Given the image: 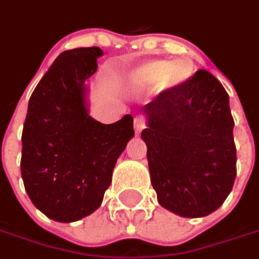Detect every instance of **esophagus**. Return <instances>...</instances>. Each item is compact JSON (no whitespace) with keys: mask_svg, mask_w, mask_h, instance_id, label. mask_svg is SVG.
Masks as SVG:
<instances>
[{"mask_svg":"<svg viewBox=\"0 0 259 259\" xmlns=\"http://www.w3.org/2000/svg\"><path fill=\"white\" fill-rule=\"evenodd\" d=\"M146 127V123H144V120L141 118H136L135 119V130L136 133L139 135V133H141L143 132V129Z\"/></svg>","mask_w":259,"mask_h":259,"instance_id":"34e87169","label":"esophagus"}]
</instances>
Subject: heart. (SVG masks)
<instances>
[{"label":"heart","mask_w":259,"mask_h":259,"mask_svg":"<svg viewBox=\"0 0 259 259\" xmlns=\"http://www.w3.org/2000/svg\"><path fill=\"white\" fill-rule=\"evenodd\" d=\"M190 62L155 59L133 69L127 76V84L136 91H143L155 85L158 91H172L185 84L191 77Z\"/></svg>","instance_id":"1"}]
</instances>
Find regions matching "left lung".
Listing matches in <instances>:
<instances>
[{"label":"left lung","instance_id":"8db88e82","mask_svg":"<svg viewBox=\"0 0 259 259\" xmlns=\"http://www.w3.org/2000/svg\"><path fill=\"white\" fill-rule=\"evenodd\" d=\"M141 139L159 205L183 218L215 212L236 179L229 96L209 72L197 73L141 108Z\"/></svg>","mask_w":259,"mask_h":259}]
</instances>
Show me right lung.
<instances>
[{
  "label": "right lung",
  "mask_w": 259,
  "mask_h": 259,
  "mask_svg": "<svg viewBox=\"0 0 259 259\" xmlns=\"http://www.w3.org/2000/svg\"><path fill=\"white\" fill-rule=\"evenodd\" d=\"M101 48L64 51L33 91L22 133V179L38 211L70 223L100 208L133 118L104 124L90 116L87 80Z\"/></svg>",
  "instance_id": "1"
}]
</instances>
